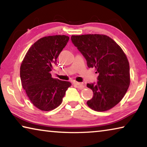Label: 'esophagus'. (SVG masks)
Returning a JSON list of instances; mask_svg holds the SVG:
<instances>
[{
  "label": "esophagus",
  "mask_w": 147,
  "mask_h": 147,
  "mask_svg": "<svg viewBox=\"0 0 147 147\" xmlns=\"http://www.w3.org/2000/svg\"><path fill=\"white\" fill-rule=\"evenodd\" d=\"M73 83L74 85H76V86H78V88H80V89H84V88H85V86L84 85V84L81 83V82H78L74 81Z\"/></svg>",
  "instance_id": "obj_1"
}]
</instances>
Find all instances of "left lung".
Instances as JSON below:
<instances>
[{
    "label": "left lung",
    "mask_w": 147,
    "mask_h": 147,
    "mask_svg": "<svg viewBox=\"0 0 147 147\" xmlns=\"http://www.w3.org/2000/svg\"><path fill=\"white\" fill-rule=\"evenodd\" d=\"M71 41L87 61L89 68L98 73L97 82L88 84L93 96L89 108L104 111L113 108L124 97L130 83L129 62L120 46L106 35L72 36Z\"/></svg>",
    "instance_id": "obj_1"
}]
</instances>
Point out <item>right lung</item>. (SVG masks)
Listing matches in <instances>:
<instances>
[{"label": "right lung", "mask_w": 147, "mask_h": 147, "mask_svg": "<svg viewBox=\"0 0 147 147\" xmlns=\"http://www.w3.org/2000/svg\"><path fill=\"white\" fill-rule=\"evenodd\" d=\"M69 39L65 35L39 39L28 49L22 61V86L31 102L40 110L48 111L58 107L71 86L69 82L52 78L51 74Z\"/></svg>", "instance_id": "right-lung-1"}]
</instances>
